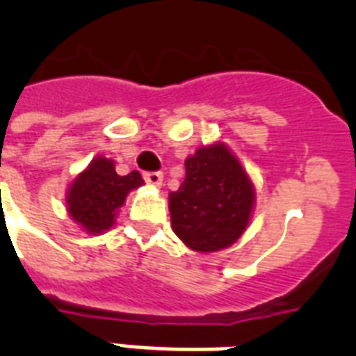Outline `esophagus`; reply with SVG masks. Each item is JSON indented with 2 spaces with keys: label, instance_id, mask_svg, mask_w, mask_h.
Wrapping results in <instances>:
<instances>
[{
  "label": "esophagus",
  "instance_id": "esophagus-1",
  "mask_svg": "<svg viewBox=\"0 0 356 356\" xmlns=\"http://www.w3.org/2000/svg\"><path fill=\"white\" fill-rule=\"evenodd\" d=\"M144 179H145V183L149 184V186H155V188H161L162 186V173L159 172L144 173Z\"/></svg>",
  "mask_w": 356,
  "mask_h": 356
}]
</instances>
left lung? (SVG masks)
Wrapping results in <instances>:
<instances>
[{"label": "left lung", "mask_w": 356, "mask_h": 356, "mask_svg": "<svg viewBox=\"0 0 356 356\" xmlns=\"http://www.w3.org/2000/svg\"><path fill=\"white\" fill-rule=\"evenodd\" d=\"M186 177L170 192L172 229L195 253L229 248L248 229L254 211V184L223 142L201 145L184 161Z\"/></svg>", "instance_id": "left-lung-1"}]
</instances>
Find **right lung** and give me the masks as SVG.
<instances>
[{"label":"right lung","mask_w":356,"mask_h":356,"mask_svg":"<svg viewBox=\"0 0 356 356\" xmlns=\"http://www.w3.org/2000/svg\"><path fill=\"white\" fill-rule=\"evenodd\" d=\"M142 184L144 179L138 172L118 175L113 159L99 155L68 184L66 212L85 233H107L114 227L129 192Z\"/></svg>","instance_id":"obj_1"}]
</instances>
